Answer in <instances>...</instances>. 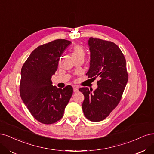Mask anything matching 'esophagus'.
Listing matches in <instances>:
<instances>
[{"instance_id":"1","label":"esophagus","mask_w":154,"mask_h":154,"mask_svg":"<svg viewBox=\"0 0 154 154\" xmlns=\"http://www.w3.org/2000/svg\"><path fill=\"white\" fill-rule=\"evenodd\" d=\"M79 91V89L77 87H73V92H78Z\"/></svg>"}]
</instances>
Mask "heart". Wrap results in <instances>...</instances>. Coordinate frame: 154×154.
Returning <instances> with one entry per match:
<instances>
[{"instance_id":"obj_1","label":"heart","mask_w":154,"mask_h":154,"mask_svg":"<svg viewBox=\"0 0 154 154\" xmlns=\"http://www.w3.org/2000/svg\"><path fill=\"white\" fill-rule=\"evenodd\" d=\"M73 58H76L79 57H84V50L82 46L77 45L73 47L72 50Z\"/></svg>"}]
</instances>
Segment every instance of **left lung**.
Instances as JSON below:
<instances>
[{
	"instance_id": "left-lung-1",
	"label": "left lung",
	"mask_w": 154,
	"mask_h": 154,
	"mask_svg": "<svg viewBox=\"0 0 154 154\" xmlns=\"http://www.w3.org/2000/svg\"><path fill=\"white\" fill-rule=\"evenodd\" d=\"M90 50L89 78H99L98 88L92 92L81 88L84 100L82 108L84 116L91 122H100L107 117L120 102L128 81L126 61L115 43L98 38L88 40Z\"/></svg>"
}]
</instances>
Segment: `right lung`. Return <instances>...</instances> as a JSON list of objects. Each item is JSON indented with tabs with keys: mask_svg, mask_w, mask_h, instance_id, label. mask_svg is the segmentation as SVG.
<instances>
[{
	"mask_svg": "<svg viewBox=\"0 0 154 154\" xmlns=\"http://www.w3.org/2000/svg\"><path fill=\"white\" fill-rule=\"evenodd\" d=\"M70 41L59 39L38 47L21 70L20 94L29 112L38 122L52 124L61 120L73 93V88L52 86V76Z\"/></svg>",
	"mask_w": 154,
	"mask_h": 154,
	"instance_id": "1",
	"label": "right lung"
}]
</instances>
